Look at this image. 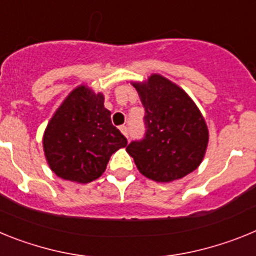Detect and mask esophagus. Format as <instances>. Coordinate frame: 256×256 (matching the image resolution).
I'll return each instance as SVG.
<instances>
[{
    "mask_svg": "<svg viewBox=\"0 0 256 256\" xmlns=\"http://www.w3.org/2000/svg\"><path fill=\"white\" fill-rule=\"evenodd\" d=\"M119 130H120V132L123 133V134L126 136V137H128V134H130V130H128V126H122L120 128H119Z\"/></svg>",
    "mask_w": 256,
    "mask_h": 256,
    "instance_id": "34e87169",
    "label": "esophagus"
}]
</instances>
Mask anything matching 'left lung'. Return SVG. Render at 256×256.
<instances>
[{
    "label": "left lung",
    "mask_w": 256,
    "mask_h": 256,
    "mask_svg": "<svg viewBox=\"0 0 256 256\" xmlns=\"http://www.w3.org/2000/svg\"><path fill=\"white\" fill-rule=\"evenodd\" d=\"M144 108V136L126 146L144 177L172 182L195 170L205 155L209 133L198 106L178 86L154 74L133 83Z\"/></svg>",
    "instance_id": "obj_1"
}]
</instances>
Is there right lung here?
Returning a JSON list of instances; mask_svg holds the SVG:
<instances>
[{
  "mask_svg": "<svg viewBox=\"0 0 256 256\" xmlns=\"http://www.w3.org/2000/svg\"><path fill=\"white\" fill-rule=\"evenodd\" d=\"M104 96L76 88L52 116L44 136V155L62 180L88 183L105 172L110 156L128 141L112 126Z\"/></svg>",
  "mask_w": 256,
  "mask_h": 256,
  "instance_id": "obj_1",
  "label": "right lung"
}]
</instances>
